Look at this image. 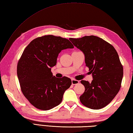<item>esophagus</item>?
Wrapping results in <instances>:
<instances>
[{"mask_svg":"<svg viewBox=\"0 0 133 133\" xmlns=\"http://www.w3.org/2000/svg\"><path fill=\"white\" fill-rule=\"evenodd\" d=\"M71 82H72V84H73V85H75V84H78L79 82V81L76 80V79H71Z\"/></svg>","mask_w":133,"mask_h":133,"instance_id":"obj_1","label":"esophagus"}]
</instances>
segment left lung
Masks as SVG:
<instances>
[{
  "mask_svg": "<svg viewBox=\"0 0 133 133\" xmlns=\"http://www.w3.org/2000/svg\"><path fill=\"white\" fill-rule=\"evenodd\" d=\"M69 39L84 53L86 66L93 77L91 83L81 81L85 88L79 97L81 102L91 109L103 108L111 102L121 87L123 69L117 51L111 44L94 35Z\"/></svg>",
  "mask_w": 133,
  "mask_h": 133,
  "instance_id": "1",
  "label": "left lung"
}]
</instances>
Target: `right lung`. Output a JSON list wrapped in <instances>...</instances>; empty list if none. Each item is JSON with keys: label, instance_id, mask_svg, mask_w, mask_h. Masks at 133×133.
<instances>
[{"label": "right lung", "instance_id": "obj_1", "mask_svg": "<svg viewBox=\"0 0 133 133\" xmlns=\"http://www.w3.org/2000/svg\"><path fill=\"white\" fill-rule=\"evenodd\" d=\"M74 48L69 39L52 35L34 39L26 47L17 66V74L24 96L36 108L49 110L61 103L64 91L71 85L66 77L53 76L62 50Z\"/></svg>", "mask_w": 133, "mask_h": 133}]
</instances>
